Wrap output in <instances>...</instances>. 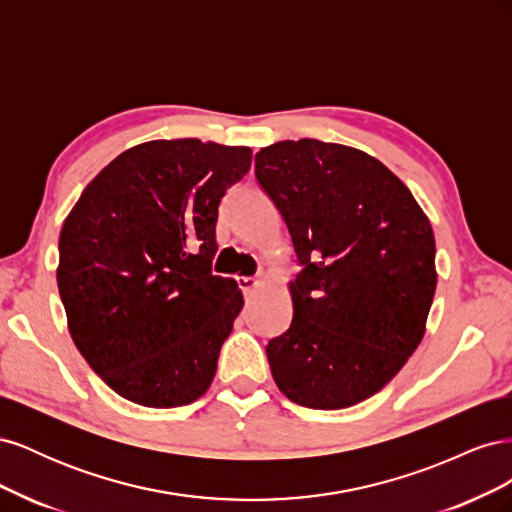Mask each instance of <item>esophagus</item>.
<instances>
[{
	"label": "esophagus",
	"instance_id": "1",
	"mask_svg": "<svg viewBox=\"0 0 512 512\" xmlns=\"http://www.w3.org/2000/svg\"><path fill=\"white\" fill-rule=\"evenodd\" d=\"M262 280H265V273H260L258 277H247V275H241V277H237V284H239V288L245 292V294H250Z\"/></svg>",
	"mask_w": 512,
	"mask_h": 512
}]
</instances>
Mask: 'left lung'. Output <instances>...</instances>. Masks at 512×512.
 Masks as SVG:
<instances>
[{
    "mask_svg": "<svg viewBox=\"0 0 512 512\" xmlns=\"http://www.w3.org/2000/svg\"><path fill=\"white\" fill-rule=\"evenodd\" d=\"M256 179L303 267L288 284L290 329L267 344L277 389L314 410L359 404L425 335L438 282L429 218L380 160L316 138L262 147Z\"/></svg>",
    "mask_w": 512,
    "mask_h": 512,
    "instance_id": "1",
    "label": "left lung"
}]
</instances>
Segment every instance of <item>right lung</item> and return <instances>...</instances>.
<instances>
[{"label": "right lung", "instance_id": "add662e5", "mask_svg": "<svg viewBox=\"0 0 512 512\" xmlns=\"http://www.w3.org/2000/svg\"><path fill=\"white\" fill-rule=\"evenodd\" d=\"M250 147L149 141L104 166L59 235L57 286L89 367L123 399L177 408L203 397L243 307L211 273L220 200Z\"/></svg>", "mask_w": 512, "mask_h": 512}]
</instances>
